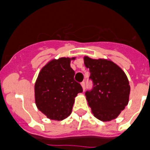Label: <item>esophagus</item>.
<instances>
[{"mask_svg": "<svg viewBox=\"0 0 150 150\" xmlns=\"http://www.w3.org/2000/svg\"><path fill=\"white\" fill-rule=\"evenodd\" d=\"M81 86H82V87H83V90H85V82H84V81H83L82 83H81Z\"/></svg>", "mask_w": 150, "mask_h": 150, "instance_id": "esophagus-1", "label": "esophagus"}]
</instances>
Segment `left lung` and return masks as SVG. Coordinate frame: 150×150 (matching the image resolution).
<instances>
[{"label":"left lung","mask_w":150,"mask_h":150,"mask_svg":"<svg viewBox=\"0 0 150 150\" xmlns=\"http://www.w3.org/2000/svg\"><path fill=\"white\" fill-rule=\"evenodd\" d=\"M84 64L93 83L92 90L85 93L93 114L103 122L116 119L129 102L130 86L127 75L111 60L84 57Z\"/></svg>","instance_id":"8db88e82"}]
</instances>
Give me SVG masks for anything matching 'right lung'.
<instances>
[{
    "mask_svg": "<svg viewBox=\"0 0 150 150\" xmlns=\"http://www.w3.org/2000/svg\"><path fill=\"white\" fill-rule=\"evenodd\" d=\"M75 57L52 60L40 71L34 85L35 103L47 117L63 120L72 112L74 98L83 92L82 86L74 80L70 60Z\"/></svg>",
    "mask_w": 150,
    "mask_h": 150,
    "instance_id": "1",
    "label": "right lung"
}]
</instances>
